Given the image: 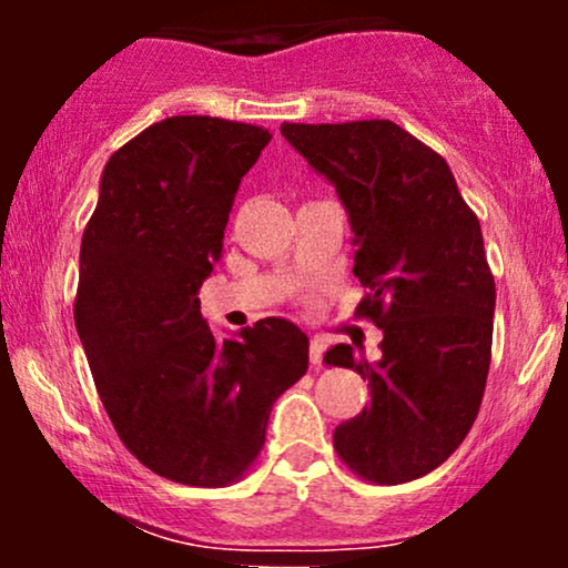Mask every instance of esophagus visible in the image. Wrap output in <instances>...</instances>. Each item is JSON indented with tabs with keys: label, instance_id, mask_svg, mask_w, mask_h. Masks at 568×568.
<instances>
[{
	"label": "esophagus",
	"instance_id": "34e87169",
	"mask_svg": "<svg viewBox=\"0 0 568 568\" xmlns=\"http://www.w3.org/2000/svg\"><path fill=\"white\" fill-rule=\"evenodd\" d=\"M323 352H325V338L323 336H312V342H310V363H312V366H321Z\"/></svg>",
	"mask_w": 568,
	"mask_h": 568
}]
</instances>
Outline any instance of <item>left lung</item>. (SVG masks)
I'll use <instances>...</instances> for the list:
<instances>
[{"instance_id": "1", "label": "left lung", "mask_w": 568, "mask_h": 568, "mask_svg": "<svg viewBox=\"0 0 568 568\" xmlns=\"http://www.w3.org/2000/svg\"><path fill=\"white\" fill-rule=\"evenodd\" d=\"M283 135L336 184L355 232L357 304L384 331L379 363L347 344L328 366L368 379L371 403L334 429L357 478L406 484L443 465L470 433L491 366L494 291L478 216L446 160L389 120L283 122Z\"/></svg>"}]
</instances>
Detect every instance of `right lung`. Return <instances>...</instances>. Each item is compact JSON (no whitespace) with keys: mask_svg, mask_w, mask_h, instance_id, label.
<instances>
[{"mask_svg":"<svg viewBox=\"0 0 568 568\" xmlns=\"http://www.w3.org/2000/svg\"><path fill=\"white\" fill-rule=\"evenodd\" d=\"M262 125L168 116L120 146L82 234L74 323L109 419L143 467L184 486L240 480L310 338L266 317L219 342L200 315Z\"/></svg>","mask_w":568,"mask_h":568,"instance_id":"1","label":"right lung"}]
</instances>
